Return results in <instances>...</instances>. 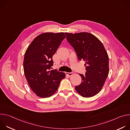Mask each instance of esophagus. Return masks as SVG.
I'll list each match as a JSON object with an SVG mask.
<instances>
[{
	"mask_svg": "<svg viewBox=\"0 0 130 130\" xmlns=\"http://www.w3.org/2000/svg\"><path fill=\"white\" fill-rule=\"evenodd\" d=\"M73 73L72 72H66V75L68 76L69 77H71L73 75Z\"/></svg>",
	"mask_w": 130,
	"mask_h": 130,
	"instance_id": "obj_1",
	"label": "esophagus"
}]
</instances>
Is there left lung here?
<instances>
[{
    "label": "left lung",
    "mask_w": 130,
    "mask_h": 130,
    "mask_svg": "<svg viewBox=\"0 0 130 130\" xmlns=\"http://www.w3.org/2000/svg\"><path fill=\"white\" fill-rule=\"evenodd\" d=\"M65 34L79 60L85 62V75L79 74L82 82L75 89L83 97H93L100 91L108 75L107 53L101 42L93 34L85 32Z\"/></svg>",
    "instance_id": "1"
}]
</instances>
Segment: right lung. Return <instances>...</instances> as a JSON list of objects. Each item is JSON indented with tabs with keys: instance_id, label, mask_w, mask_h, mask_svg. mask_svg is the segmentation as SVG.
Listing matches in <instances>:
<instances>
[{
	"instance_id": "right-lung-1",
	"label": "right lung",
	"mask_w": 130,
	"mask_h": 130,
	"mask_svg": "<svg viewBox=\"0 0 130 130\" xmlns=\"http://www.w3.org/2000/svg\"><path fill=\"white\" fill-rule=\"evenodd\" d=\"M66 38L64 32L39 35L27 48L24 59V73L29 86L40 97L48 98L57 90L64 72L50 70L52 57Z\"/></svg>"
}]
</instances>
